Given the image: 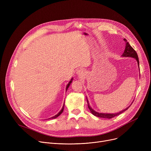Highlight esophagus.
Returning <instances> with one entry per match:
<instances>
[{
	"instance_id": "esophagus-1",
	"label": "esophagus",
	"mask_w": 151,
	"mask_h": 151,
	"mask_svg": "<svg viewBox=\"0 0 151 151\" xmlns=\"http://www.w3.org/2000/svg\"><path fill=\"white\" fill-rule=\"evenodd\" d=\"M76 73L78 76H84V75H85V70L80 68L78 70Z\"/></svg>"
}]
</instances>
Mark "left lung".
Returning a JSON list of instances; mask_svg holds the SVG:
<instances>
[{
    "instance_id": "obj_1",
    "label": "left lung",
    "mask_w": 151,
    "mask_h": 151,
    "mask_svg": "<svg viewBox=\"0 0 151 151\" xmlns=\"http://www.w3.org/2000/svg\"><path fill=\"white\" fill-rule=\"evenodd\" d=\"M124 40L125 41V42H126L125 43V50L124 51V53L122 54V57H131V58H133L135 59L138 62V65L139 66V60H138V55H137V52L134 50V49L133 48V47L130 46V45L129 43V42H127V41L126 39H124ZM86 99H87V101H88V108L89 109V110L91 111V113L96 116L97 117H101V118H106V119H111L116 116H118L120 114L124 113L125 111H126L127 109L130 106L127 107V108H125V109L119 112V113H114V114H108V113H98L97 111H94L89 105V101L88 100V99H87L86 97Z\"/></svg>"
}]
</instances>
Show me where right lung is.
<instances>
[{
    "mask_svg": "<svg viewBox=\"0 0 151 151\" xmlns=\"http://www.w3.org/2000/svg\"><path fill=\"white\" fill-rule=\"evenodd\" d=\"M72 80H73V78H71V81L68 83V84H67V88H66V91H67V89H68V88H69V86H70V84L71 83V82H72ZM63 108H64V105H63V107H62V109L60 111L56 114V115H55L54 116H53V117H50V118H49L48 119H55V118H56V117H58L59 116H60V114H61V113L63 112Z\"/></svg>",
    "mask_w": 151,
    "mask_h": 151,
    "instance_id": "1",
    "label": "right lung"
}]
</instances>
